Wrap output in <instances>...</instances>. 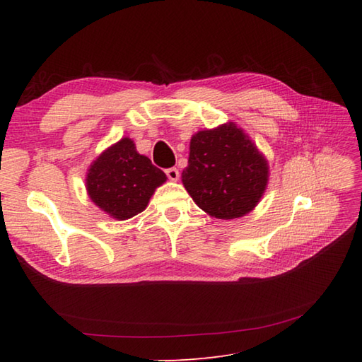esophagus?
<instances>
[{
    "mask_svg": "<svg viewBox=\"0 0 362 362\" xmlns=\"http://www.w3.org/2000/svg\"><path fill=\"white\" fill-rule=\"evenodd\" d=\"M165 173H166V177L169 180H179L180 173H179V169H177V168H168Z\"/></svg>",
    "mask_w": 362,
    "mask_h": 362,
    "instance_id": "1",
    "label": "esophagus"
}]
</instances>
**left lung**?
<instances>
[{
  "instance_id": "1",
  "label": "left lung",
  "mask_w": 362,
  "mask_h": 362,
  "mask_svg": "<svg viewBox=\"0 0 362 362\" xmlns=\"http://www.w3.org/2000/svg\"><path fill=\"white\" fill-rule=\"evenodd\" d=\"M182 182L199 209L214 218L235 219L263 196L267 163L247 135L228 122L191 138Z\"/></svg>"
}]
</instances>
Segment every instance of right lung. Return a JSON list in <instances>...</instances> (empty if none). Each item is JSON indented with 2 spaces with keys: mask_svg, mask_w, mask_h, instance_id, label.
<instances>
[{
  "mask_svg": "<svg viewBox=\"0 0 362 362\" xmlns=\"http://www.w3.org/2000/svg\"><path fill=\"white\" fill-rule=\"evenodd\" d=\"M163 182L165 173L140 156L130 138H122L90 166L87 191L91 201L110 216L129 219L146 209Z\"/></svg>",
  "mask_w": 362,
  "mask_h": 362,
  "instance_id": "1",
  "label": "right lung"
}]
</instances>
